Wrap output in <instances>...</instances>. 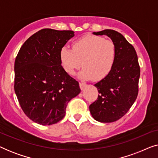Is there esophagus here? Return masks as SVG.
Wrapping results in <instances>:
<instances>
[{"instance_id": "34e87169", "label": "esophagus", "mask_w": 158, "mask_h": 158, "mask_svg": "<svg viewBox=\"0 0 158 158\" xmlns=\"http://www.w3.org/2000/svg\"><path fill=\"white\" fill-rule=\"evenodd\" d=\"M80 88H81V90H83L84 88H85V87H86V83H80Z\"/></svg>"}]
</instances>
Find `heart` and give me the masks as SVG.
Returning <instances> with one entry per match:
<instances>
[{
  "mask_svg": "<svg viewBox=\"0 0 158 158\" xmlns=\"http://www.w3.org/2000/svg\"><path fill=\"white\" fill-rule=\"evenodd\" d=\"M60 59L64 71L73 75L83 65L79 76L82 79L101 81L110 74L116 60V48L111 40L86 35L73 43L72 49L63 47Z\"/></svg>",
  "mask_w": 158,
  "mask_h": 158,
  "instance_id": "heart-1",
  "label": "heart"
}]
</instances>
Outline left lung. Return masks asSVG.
Listing matches in <instances>:
<instances>
[{
    "label": "left lung",
    "mask_w": 158,
    "mask_h": 158,
    "mask_svg": "<svg viewBox=\"0 0 158 158\" xmlns=\"http://www.w3.org/2000/svg\"><path fill=\"white\" fill-rule=\"evenodd\" d=\"M94 34L111 39L116 45V60L110 74L94 85L99 94L89 109L98 122H113L124 116L137 99L140 67L135 49L122 34L112 29Z\"/></svg>",
    "instance_id": "1"
}]
</instances>
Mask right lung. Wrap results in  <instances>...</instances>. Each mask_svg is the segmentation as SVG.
<instances>
[{
    "mask_svg": "<svg viewBox=\"0 0 158 158\" xmlns=\"http://www.w3.org/2000/svg\"><path fill=\"white\" fill-rule=\"evenodd\" d=\"M74 36L70 30L43 29L23 43L16 56L15 93L24 114L37 124L62 120L69 101L81 92L60 59L61 49Z\"/></svg>",
    "mask_w": 158,
    "mask_h": 158,
    "instance_id": "right-lung-1",
    "label": "right lung"
}]
</instances>
